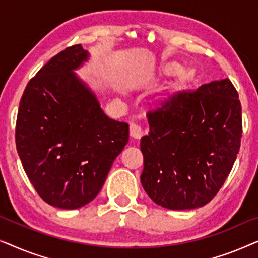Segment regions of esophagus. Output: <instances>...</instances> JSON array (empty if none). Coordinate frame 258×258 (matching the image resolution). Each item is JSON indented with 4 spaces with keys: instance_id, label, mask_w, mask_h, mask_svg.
Listing matches in <instances>:
<instances>
[{
    "instance_id": "esophagus-1",
    "label": "esophagus",
    "mask_w": 258,
    "mask_h": 258,
    "mask_svg": "<svg viewBox=\"0 0 258 258\" xmlns=\"http://www.w3.org/2000/svg\"><path fill=\"white\" fill-rule=\"evenodd\" d=\"M129 129H130V135L135 137V139H141V137L144 135V129L139 124V123L132 122L130 123Z\"/></svg>"
}]
</instances>
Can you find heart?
Wrapping results in <instances>:
<instances>
[{
  "instance_id": "1",
  "label": "heart",
  "mask_w": 258,
  "mask_h": 258,
  "mask_svg": "<svg viewBox=\"0 0 258 258\" xmlns=\"http://www.w3.org/2000/svg\"><path fill=\"white\" fill-rule=\"evenodd\" d=\"M176 70H177V67H176V66H169L167 68L168 73H175Z\"/></svg>"
}]
</instances>
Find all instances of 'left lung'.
<instances>
[{
    "label": "left lung",
    "mask_w": 258,
    "mask_h": 258,
    "mask_svg": "<svg viewBox=\"0 0 258 258\" xmlns=\"http://www.w3.org/2000/svg\"><path fill=\"white\" fill-rule=\"evenodd\" d=\"M141 183L158 206L195 209L224 184L241 147L242 107L229 79L169 95L147 114Z\"/></svg>",
    "instance_id": "8db88e82"
}]
</instances>
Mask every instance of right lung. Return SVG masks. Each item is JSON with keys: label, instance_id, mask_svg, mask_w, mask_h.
I'll use <instances>...</instances> for the list:
<instances>
[{"label": "right lung", "instance_id": "right-lung-1", "mask_svg": "<svg viewBox=\"0 0 258 258\" xmlns=\"http://www.w3.org/2000/svg\"><path fill=\"white\" fill-rule=\"evenodd\" d=\"M88 51L81 44L50 58L27 84L16 119V149L44 202L77 209L103 186L129 140V125L109 118L74 74Z\"/></svg>", "mask_w": 258, "mask_h": 258}]
</instances>
